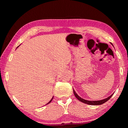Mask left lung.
<instances>
[{"label": "left lung", "mask_w": 128, "mask_h": 128, "mask_svg": "<svg viewBox=\"0 0 128 128\" xmlns=\"http://www.w3.org/2000/svg\"><path fill=\"white\" fill-rule=\"evenodd\" d=\"M73 90V92H74V94L75 95L76 98L78 99V100H79L80 101H81V102H82V103H86V104H89V105H100V104H102L104 103L107 100H109V99L111 98V96H112V95H113V94H112L111 96H110L109 97H108V98H106L104 99H103V100H101L90 101V100H85V99H84L81 98V97H80L77 94V93H76L75 91L74 90Z\"/></svg>", "instance_id": "8db88e82"}]
</instances>
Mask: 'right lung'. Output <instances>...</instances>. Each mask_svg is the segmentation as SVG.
<instances>
[{
  "instance_id": "add662e5",
  "label": "right lung",
  "mask_w": 128,
  "mask_h": 128,
  "mask_svg": "<svg viewBox=\"0 0 128 128\" xmlns=\"http://www.w3.org/2000/svg\"><path fill=\"white\" fill-rule=\"evenodd\" d=\"M52 99H53V98H52V99H51V100H50V102H48V103H47V104H48V103H50V102H51V101H52Z\"/></svg>"
}]
</instances>
